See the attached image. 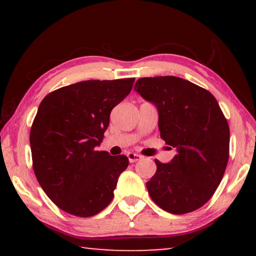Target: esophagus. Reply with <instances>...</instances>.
Returning <instances> with one entry per match:
<instances>
[{
	"mask_svg": "<svg viewBox=\"0 0 256 256\" xmlns=\"http://www.w3.org/2000/svg\"><path fill=\"white\" fill-rule=\"evenodd\" d=\"M128 158L130 162H138L140 159H142V156L138 154H134V152H128Z\"/></svg>",
	"mask_w": 256,
	"mask_h": 256,
	"instance_id": "34e87169",
	"label": "esophagus"
}]
</instances>
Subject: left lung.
I'll use <instances>...</instances> for the list:
<instances>
[{
	"label": "left lung",
	"instance_id": "1",
	"mask_svg": "<svg viewBox=\"0 0 256 256\" xmlns=\"http://www.w3.org/2000/svg\"><path fill=\"white\" fill-rule=\"evenodd\" d=\"M159 112V131L177 149L170 162L156 159L146 183L162 210L184 214L204 206L222 182L229 159V125L214 94L177 76L141 78L134 86Z\"/></svg>",
	"mask_w": 256,
	"mask_h": 256
}]
</instances>
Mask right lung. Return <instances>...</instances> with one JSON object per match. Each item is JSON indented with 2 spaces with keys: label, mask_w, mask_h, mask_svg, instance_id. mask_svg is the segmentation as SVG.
I'll return each instance as SVG.
<instances>
[{
  "label": "right lung",
  "mask_w": 256,
  "mask_h": 256,
  "mask_svg": "<svg viewBox=\"0 0 256 256\" xmlns=\"http://www.w3.org/2000/svg\"><path fill=\"white\" fill-rule=\"evenodd\" d=\"M134 80L76 82L50 92L38 107L30 128L34 172L46 196L68 214L92 216L114 198L128 159L96 146Z\"/></svg>",
  "instance_id": "right-lung-1"
}]
</instances>
